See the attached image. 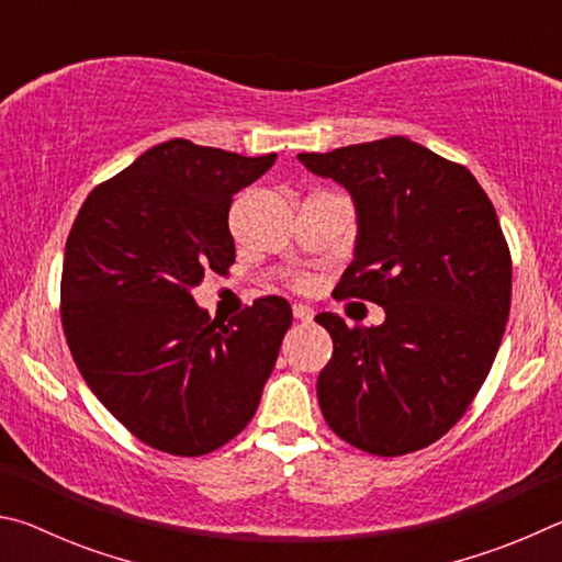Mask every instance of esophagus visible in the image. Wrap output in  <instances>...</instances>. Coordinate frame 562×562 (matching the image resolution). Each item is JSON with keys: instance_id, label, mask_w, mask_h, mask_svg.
Segmentation results:
<instances>
[{"instance_id": "obj_1", "label": "esophagus", "mask_w": 562, "mask_h": 562, "mask_svg": "<svg viewBox=\"0 0 562 562\" xmlns=\"http://www.w3.org/2000/svg\"><path fill=\"white\" fill-rule=\"evenodd\" d=\"M292 315H294V319H300V322H312V317H315V312H312L307 304H294Z\"/></svg>"}]
</instances>
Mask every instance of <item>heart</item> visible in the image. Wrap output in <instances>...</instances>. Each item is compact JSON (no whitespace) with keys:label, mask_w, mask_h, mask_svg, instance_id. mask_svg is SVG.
<instances>
[{"label":"heart","mask_w":562,"mask_h":562,"mask_svg":"<svg viewBox=\"0 0 562 562\" xmlns=\"http://www.w3.org/2000/svg\"><path fill=\"white\" fill-rule=\"evenodd\" d=\"M312 284V280L307 278V274H300V278H294V288L297 290H307Z\"/></svg>","instance_id":"heart-1"}]
</instances>
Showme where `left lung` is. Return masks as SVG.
Masks as SVG:
<instances>
[{
	"label": "left lung",
	"mask_w": 562,
	"mask_h": 562,
	"mask_svg": "<svg viewBox=\"0 0 562 562\" xmlns=\"http://www.w3.org/2000/svg\"><path fill=\"white\" fill-rule=\"evenodd\" d=\"M357 205L341 300L384 307L379 327L322 312L335 351L317 379L325 422L374 456L439 441L471 406L510 312V250L471 170L404 136L297 156Z\"/></svg>",
	"instance_id": "1"
}]
</instances>
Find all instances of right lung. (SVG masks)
Segmentation results:
<instances>
[{"label": "right lung", "instance_id": "obj_1", "mask_svg": "<svg viewBox=\"0 0 562 562\" xmlns=\"http://www.w3.org/2000/svg\"><path fill=\"white\" fill-rule=\"evenodd\" d=\"M274 158L166 140L93 188L66 237V345L99 402L150 449L211 453L260 404L292 325L288 300L258 297L225 325L190 288L231 270L233 195Z\"/></svg>", "mask_w": 562, "mask_h": 562}]
</instances>
